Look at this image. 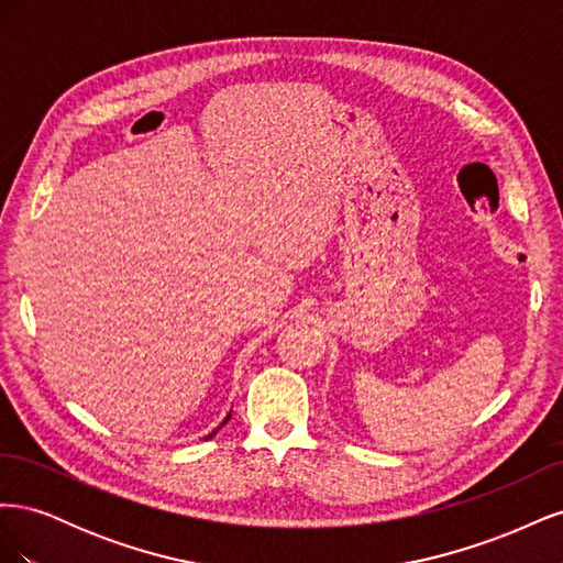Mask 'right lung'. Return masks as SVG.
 <instances>
[{
    "label": "right lung",
    "instance_id": "obj_1",
    "mask_svg": "<svg viewBox=\"0 0 563 563\" xmlns=\"http://www.w3.org/2000/svg\"><path fill=\"white\" fill-rule=\"evenodd\" d=\"M228 420H230V416H228V418H225V420H223V422H220V428H223V424H225V422H228ZM220 428H216V430H213V432H211V434H209V437H207V439H211V437H216V432H218V430H220Z\"/></svg>",
    "mask_w": 563,
    "mask_h": 563
}]
</instances>
